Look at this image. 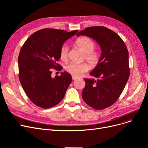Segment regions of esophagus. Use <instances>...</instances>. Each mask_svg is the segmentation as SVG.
<instances>
[{
  "mask_svg": "<svg viewBox=\"0 0 148 148\" xmlns=\"http://www.w3.org/2000/svg\"><path fill=\"white\" fill-rule=\"evenodd\" d=\"M77 78H78L77 77H74V76H72V79H73V80H75V79H77Z\"/></svg>",
  "mask_w": 148,
  "mask_h": 148,
  "instance_id": "34e87169",
  "label": "esophagus"
}]
</instances>
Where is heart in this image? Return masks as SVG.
<instances>
[{
  "label": "heart",
  "mask_w": 148,
  "mask_h": 148,
  "mask_svg": "<svg viewBox=\"0 0 148 148\" xmlns=\"http://www.w3.org/2000/svg\"><path fill=\"white\" fill-rule=\"evenodd\" d=\"M75 44L79 50L84 53V59L86 60L92 68H95L101 62V53L98 51L95 50V42L86 36L78 38L75 42ZM68 54V47L66 45L62 46L60 50V57L62 60H66ZM65 70L69 73L74 77H79L84 72L89 69V66L87 63L77 64L70 62L65 66Z\"/></svg>",
  "instance_id": "b5f03b06"
}]
</instances>
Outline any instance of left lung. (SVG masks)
<instances>
[{
  "instance_id": "left-lung-1",
  "label": "left lung",
  "mask_w": 148,
  "mask_h": 148,
  "mask_svg": "<svg viewBox=\"0 0 148 148\" xmlns=\"http://www.w3.org/2000/svg\"><path fill=\"white\" fill-rule=\"evenodd\" d=\"M96 41L101 48L100 63L90 73L95 79H84L82 97L96 110L104 109L117 101L130 76L128 51L123 40L104 26H91L77 34Z\"/></svg>"
}]
</instances>
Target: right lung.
<instances>
[{
  "label": "right lung",
  "instance_id": "obj_1",
  "mask_svg": "<svg viewBox=\"0 0 148 148\" xmlns=\"http://www.w3.org/2000/svg\"><path fill=\"white\" fill-rule=\"evenodd\" d=\"M78 31L42 29L31 34L22 46L18 59L19 79L26 95L36 106L48 109L64 98L72 78L66 71L52 78V70H62L57 64L60 48Z\"/></svg>",
  "mask_w": 148,
  "mask_h": 148
}]
</instances>
